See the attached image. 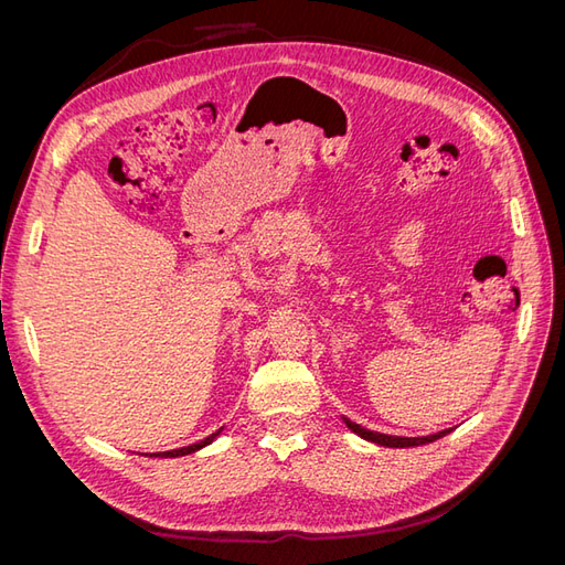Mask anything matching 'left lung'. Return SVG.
<instances>
[{
    "instance_id": "left-lung-1",
    "label": "left lung",
    "mask_w": 565,
    "mask_h": 565,
    "mask_svg": "<svg viewBox=\"0 0 565 565\" xmlns=\"http://www.w3.org/2000/svg\"><path fill=\"white\" fill-rule=\"evenodd\" d=\"M341 419H344V424L349 426V429H351L353 434H358V436L370 440V443H377V446H384V448H415V446H426V443H434V440H438V438H443V436H448V434L452 431V429H446V431H438V434H431V436L403 438V436H388V434L363 429L361 424H355V422H351V419H347V417H341Z\"/></svg>"
}]
</instances>
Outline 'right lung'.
<instances>
[{
	"label": "right lung",
	"mask_w": 565,
	"mask_h": 565,
	"mask_svg": "<svg viewBox=\"0 0 565 565\" xmlns=\"http://www.w3.org/2000/svg\"><path fill=\"white\" fill-rule=\"evenodd\" d=\"M224 431V429H218V431H214L212 436H207L204 440H200V443H193V446H188V448H179V450H167V452H156V455H150V457H183V455H193V452H198L200 448H204V446H210V443Z\"/></svg>",
	"instance_id": "add662e5"
}]
</instances>
